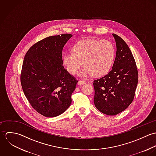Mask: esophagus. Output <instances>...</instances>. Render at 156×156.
Listing matches in <instances>:
<instances>
[{
	"label": "esophagus",
	"instance_id": "1",
	"mask_svg": "<svg viewBox=\"0 0 156 156\" xmlns=\"http://www.w3.org/2000/svg\"><path fill=\"white\" fill-rule=\"evenodd\" d=\"M86 83V82L85 81H82V80H79L78 82V85H84Z\"/></svg>",
	"mask_w": 156,
	"mask_h": 156
}]
</instances>
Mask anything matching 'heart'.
<instances>
[{
  "label": "heart",
  "mask_w": 156,
  "mask_h": 156,
  "mask_svg": "<svg viewBox=\"0 0 156 156\" xmlns=\"http://www.w3.org/2000/svg\"><path fill=\"white\" fill-rule=\"evenodd\" d=\"M115 54L114 45L109 40L87 39L74 45L73 51L65 52L62 62L71 74H75L82 64L84 67L79 72V76L86 77L92 74L101 77L111 69Z\"/></svg>",
  "instance_id": "heart-1"
}]
</instances>
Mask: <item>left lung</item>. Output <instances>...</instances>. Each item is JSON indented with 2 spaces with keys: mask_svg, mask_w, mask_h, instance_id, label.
Listing matches in <instances>:
<instances>
[{
  "mask_svg": "<svg viewBox=\"0 0 156 156\" xmlns=\"http://www.w3.org/2000/svg\"><path fill=\"white\" fill-rule=\"evenodd\" d=\"M116 45L111 71L95 80L94 105L99 111L115 115L126 109L133 100L138 82V73L132 53L126 43L113 34Z\"/></svg>",
  "mask_w": 156,
  "mask_h": 156,
  "instance_id": "8db88e82",
  "label": "left lung"
}]
</instances>
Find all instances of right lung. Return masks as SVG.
<instances>
[{
  "mask_svg": "<svg viewBox=\"0 0 156 156\" xmlns=\"http://www.w3.org/2000/svg\"><path fill=\"white\" fill-rule=\"evenodd\" d=\"M73 35L51 36L27 51L20 76L24 94L32 107L46 117L57 116L71 103L78 82L63 66L62 49Z\"/></svg>",
  "mask_w": 156,
  "mask_h": 156,
  "instance_id": "add662e5",
  "label": "right lung"
}]
</instances>
